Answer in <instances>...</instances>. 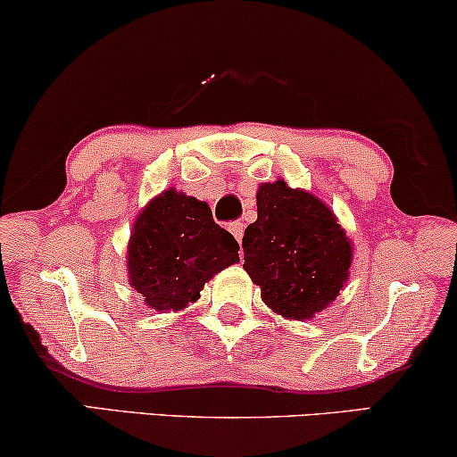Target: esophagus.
I'll list each match as a JSON object with an SVG mask.
<instances>
[{"label": "esophagus", "instance_id": "1", "mask_svg": "<svg viewBox=\"0 0 457 457\" xmlns=\"http://www.w3.org/2000/svg\"><path fill=\"white\" fill-rule=\"evenodd\" d=\"M228 230H230V235H233L235 239L241 243L243 230H245V224H243L241 220H233V222H228Z\"/></svg>", "mask_w": 457, "mask_h": 457}]
</instances>
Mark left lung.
Here are the masks:
<instances>
[{
    "label": "left lung",
    "mask_w": 457,
    "mask_h": 457,
    "mask_svg": "<svg viewBox=\"0 0 457 457\" xmlns=\"http://www.w3.org/2000/svg\"><path fill=\"white\" fill-rule=\"evenodd\" d=\"M258 220L243 235V260L277 314L305 320L339 295L352 264V245L320 199L285 180L260 185Z\"/></svg>",
    "instance_id": "1"
}]
</instances>
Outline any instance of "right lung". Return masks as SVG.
Wrapping results in <instances>:
<instances>
[{"label": "right lung", "instance_id": "add662e5", "mask_svg": "<svg viewBox=\"0 0 457 457\" xmlns=\"http://www.w3.org/2000/svg\"><path fill=\"white\" fill-rule=\"evenodd\" d=\"M239 262V243L218 227L208 204L168 189L137 218L129 241V277L158 312L197 302L204 285Z\"/></svg>", "mask_w": 457, "mask_h": 457}]
</instances>
